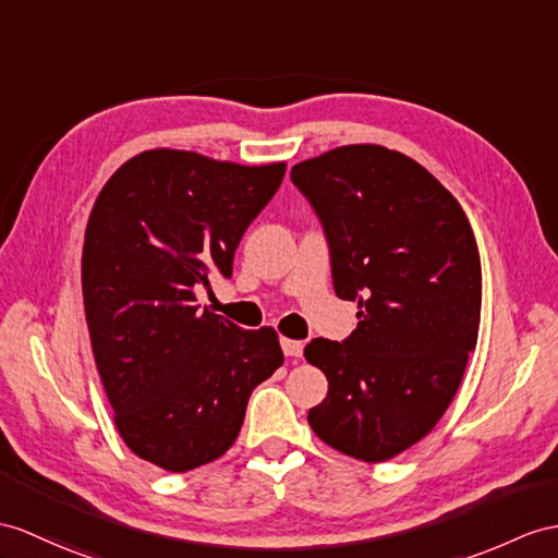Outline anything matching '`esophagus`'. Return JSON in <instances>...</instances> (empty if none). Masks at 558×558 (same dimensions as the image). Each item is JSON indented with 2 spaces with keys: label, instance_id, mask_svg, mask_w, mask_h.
Here are the masks:
<instances>
[{
  "label": "esophagus",
  "instance_id": "34e87169",
  "mask_svg": "<svg viewBox=\"0 0 558 558\" xmlns=\"http://www.w3.org/2000/svg\"><path fill=\"white\" fill-rule=\"evenodd\" d=\"M303 341H293V338H281V350L287 357H301L303 355Z\"/></svg>",
  "mask_w": 558,
  "mask_h": 558
}]
</instances>
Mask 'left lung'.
I'll use <instances>...</instances> for the list:
<instances>
[{"mask_svg": "<svg viewBox=\"0 0 558 558\" xmlns=\"http://www.w3.org/2000/svg\"><path fill=\"white\" fill-rule=\"evenodd\" d=\"M291 182L324 229L336 295L360 305L345 341L305 345L329 381L307 421L333 450L386 461L438 424L478 341L473 229L426 168L376 144L298 162Z\"/></svg>", "mask_w": 558, "mask_h": 558, "instance_id": "obj_1", "label": "left lung"}]
</instances>
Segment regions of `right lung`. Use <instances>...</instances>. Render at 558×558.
<instances>
[{
    "mask_svg": "<svg viewBox=\"0 0 558 558\" xmlns=\"http://www.w3.org/2000/svg\"><path fill=\"white\" fill-rule=\"evenodd\" d=\"M287 162L246 168L156 148L128 160L94 203L83 295L94 360L130 450L184 473L234 445L255 386L283 364L277 333L196 303L232 277L241 236Z\"/></svg>",
    "mask_w": 558,
    "mask_h": 558,
    "instance_id": "add662e5",
    "label": "right lung"
}]
</instances>
